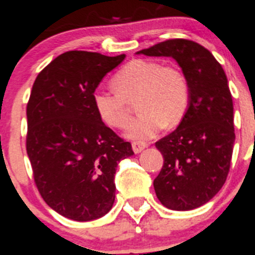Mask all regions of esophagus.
Here are the masks:
<instances>
[{
    "instance_id": "1",
    "label": "esophagus",
    "mask_w": 255,
    "mask_h": 255,
    "mask_svg": "<svg viewBox=\"0 0 255 255\" xmlns=\"http://www.w3.org/2000/svg\"><path fill=\"white\" fill-rule=\"evenodd\" d=\"M146 146H148V143H146V142H140V140H135V142L132 143L133 151H134L135 154L140 153V151H142L143 149H145Z\"/></svg>"
}]
</instances>
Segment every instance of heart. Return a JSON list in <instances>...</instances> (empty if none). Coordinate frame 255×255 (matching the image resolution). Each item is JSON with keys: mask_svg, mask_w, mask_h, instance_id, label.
I'll use <instances>...</instances> for the list:
<instances>
[{"mask_svg": "<svg viewBox=\"0 0 255 255\" xmlns=\"http://www.w3.org/2000/svg\"><path fill=\"white\" fill-rule=\"evenodd\" d=\"M111 82L115 92L96 90L92 94L94 109L105 125L122 128L129 118V102L138 98L135 106L140 115L126 127V135L132 139H146L164 126L179 125L191 101L185 74L156 60L130 61L115 74Z\"/></svg>", "mask_w": 255, "mask_h": 255, "instance_id": "obj_1", "label": "heart"}]
</instances>
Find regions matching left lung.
I'll return each mask as SVG.
<instances>
[{"label":"left lung","instance_id":"8db88e82","mask_svg":"<svg viewBox=\"0 0 255 255\" xmlns=\"http://www.w3.org/2000/svg\"><path fill=\"white\" fill-rule=\"evenodd\" d=\"M137 54L171 56L190 84L184 120L155 143L164 164L154 190L165 207L194 210L222 189L230 171L236 134L227 76L211 51L192 40L169 39Z\"/></svg>","mask_w":255,"mask_h":255}]
</instances>
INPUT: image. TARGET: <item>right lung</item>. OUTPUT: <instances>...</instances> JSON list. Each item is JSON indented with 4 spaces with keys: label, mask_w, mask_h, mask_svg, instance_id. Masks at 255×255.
Returning a JSON list of instances; mask_svg holds the SVG:
<instances>
[{
    "label": "right lung",
    "mask_w": 255,
    "mask_h": 255,
    "mask_svg": "<svg viewBox=\"0 0 255 255\" xmlns=\"http://www.w3.org/2000/svg\"><path fill=\"white\" fill-rule=\"evenodd\" d=\"M125 54L71 50L45 66L27 105V146L35 186L48 206L70 220L102 217L115 202V174L132 156L129 142L99 118L92 94Z\"/></svg>",
    "instance_id": "1"
}]
</instances>
